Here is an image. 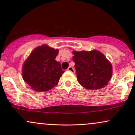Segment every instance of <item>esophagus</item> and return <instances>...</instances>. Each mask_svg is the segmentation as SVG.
<instances>
[{"label": "esophagus", "instance_id": "obj_1", "mask_svg": "<svg viewBox=\"0 0 135 135\" xmlns=\"http://www.w3.org/2000/svg\"><path fill=\"white\" fill-rule=\"evenodd\" d=\"M68 71H69L71 72V73H74V72H75L74 68H72L71 66H69V67L68 68Z\"/></svg>", "mask_w": 135, "mask_h": 135}]
</instances>
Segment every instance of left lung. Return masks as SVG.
<instances>
[{"mask_svg": "<svg viewBox=\"0 0 135 135\" xmlns=\"http://www.w3.org/2000/svg\"><path fill=\"white\" fill-rule=\"evenodd\" d=\"M77 81L89 90L106 86L112 75L110 62L99 51H73Z\"/></svg>", "mask_w": 135, "mask_h": 135, "instance_id": "8db88e82", "label": "left lung"}]
</instances>
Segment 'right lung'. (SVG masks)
I'll return each instance as SVG.
<instances>
[{
  "label": "right lung",
  "mask_w": 135,
  "mask_h": 135,
  "mask_svg": "<svg viewBox=\"0 0 135 135\" xmlns=\"http://www.w3.org/2000/svg\"><path fill=\"white\" fill-rule=\"evenodd\" d=\"M58 49L47 45L37 47L23 66V79L36 91H46L57 85L64 71L55 60Z\"/></svg>",
  "instance_id": "1"
}]
</instances>
